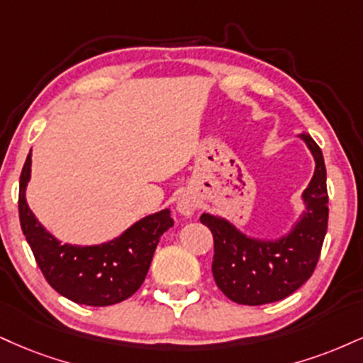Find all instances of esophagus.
Masks as SVG:
<instances>
[{"instance_id": "esophagus-1", "label": "esophagus", "mask_w": 363, "mask_h": 363, "mask_svg": "<svg viewBox=\"0 0 363 363\" xmlns=\"http://www.w3.org/2000/svg\"><path fill=\"white\" fill-rule=\"evenodd\" d=\"M176 208H177V211L181 213L182 216H193L194 211H196V208H198V201H196V198H194L193 194L184 193V194H181L177 198Z\"/></svg>"}]
</instances>
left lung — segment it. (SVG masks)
<instances>
[{
    "instance_id": "1",
    "label": "left lung",
    "mask_w": 363,
    "mask_h": 363,
    "mask_svg": "<svg viewBox=\"0 0 363 363\" xmlns=\"http://www.w3.org/2000/svg\"><path fill=\"white\" fill-rule=\"evenodd\" d=\"M314 159V172L301 194L303 211L287 233L257 238L243 233L220 215H201V223L215 238L213 277L226 298L238 304L260 306L281 301L311 277L328 228V191L321 148L311 135L301 132Z\"/></svg>"
}]
</instances>
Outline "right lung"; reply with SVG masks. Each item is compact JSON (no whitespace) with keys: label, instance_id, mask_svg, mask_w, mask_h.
Here are the masks:
<instances>
[{"label":"right lung","instance_id":"1","mask_svg":"<svg viewBox=\"0 0 363 363\" xmlns=\"http://www.w3.org/2000/svg\"><path fill=\"white\" fill-rule=\"evenodd\" d=\"M32 150L20 176V225L47 282L64 298L86 306H111L138 291L157 243L174 220L160 209L135 221L123 233L94 245L62 243L43 226L27 203Z\"/></svg>","mask_w":363,"mask_h":363}]
</instances>
